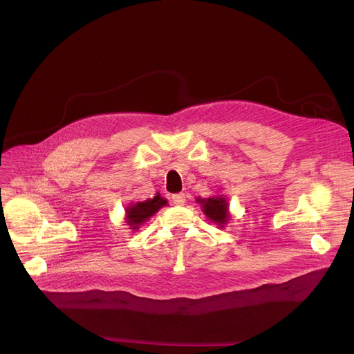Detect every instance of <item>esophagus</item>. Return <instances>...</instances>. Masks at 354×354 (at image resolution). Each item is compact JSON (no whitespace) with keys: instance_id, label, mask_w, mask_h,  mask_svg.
Returning a JSON list of instances; mask_svg holds the SVG:
<instances>
[{"instance_id":"esophagus-1","label":"esophagus","mask_w":354,"mask_h":354,"mask_svg":"<svg viewBox=\"0 0 354 354\" xmlns=\"http://www.w3.org/2000/svg\"><path fill=\"white\" fill-rule=\"evenodd\" d=\"M172 202H174V205H176V206H183L185 202H186L185 194H176V195H174V196H172Z\"/></svg>"}]
</instances>
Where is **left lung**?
Masks as SVG:
<instances>
[{
  "mask_svg": "<svg viewBox=\"0 0 354 354\" xmlns=\"http://www.w3.org/2000/svg\"><path fill=\"white\" fill-rule=\"evenodd\" d=\"M201 203L203 205V212L205 214L213 220L217 224H224L229 218V213H227V203L224 198H210V199H205L201 201Z\"/></svg>",
  "mask_w": 354,
  "mask_h": 354,
  "instance_id": "left-lung-1",
  "label": "left lung"
}]
</instances>
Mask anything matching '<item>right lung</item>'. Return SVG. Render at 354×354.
Returning a JSON list of instances; mask_svg holds the SVG:
<instances>
[{
    "instance_id": "add662e5",
    "label": "right lung",
    "mask_w": 354,
    "mask_h": 354,
    "mask_svg": "<svg viewBox=\"0 0 354 354\" xmlns=\"http://www.w3.org/2000/svg\"><path fill=\"white\" fill-rule=\"evenodd\" d=\"M167 205V201L156 195L153 199L140 202L127 209V223L130 224L131 229H138L140 224H142L147 218L153 216L160 207Z\"/></svg>"
}]
</instances>
